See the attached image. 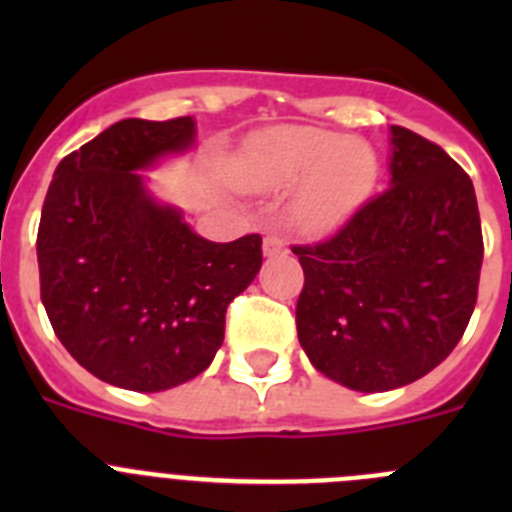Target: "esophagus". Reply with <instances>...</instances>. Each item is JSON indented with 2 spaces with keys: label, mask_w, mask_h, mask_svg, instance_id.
<instances>
[{
  "label": "esophagus",
  "mask_w": 512,
  "mask_h": 512,
  "mask_svg": "<svg viewBox=\"0 0 512 512\" xmlns=\"http://www.w3.org/2000/svg\"><path fill=\"white\" fill-rule=\"evenodd\" d=\"M284 253V243L279 241L277 235H266L264 238V256H279Z\"/></svg>",
  "instance_id": "1"
}]
</instances>
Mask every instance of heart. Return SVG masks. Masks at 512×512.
Segmentation results:
<instances>
[{
    "label": "heart",
    "mask_w": 512,
    "mask_h": 512,
    "mask_svg": "<svg viewBox=\"0 0 512 512\" xmlns=\"http://www.w3.org/2000/svg\"><path fill=\"white\" fill-rule=\"evenodd\" d=\"M235 179L261 192L300 184L289 200V220L302 233L323 235L346 225L366 205L377 187L379 161L361 138L307 125H279L248 140Z\"/></svg>",
    "instance_id": "obj_1"
}]
</instances>
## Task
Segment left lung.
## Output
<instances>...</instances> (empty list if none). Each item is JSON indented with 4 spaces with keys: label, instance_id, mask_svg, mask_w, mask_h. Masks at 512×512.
<instances>
[{
    "label": "left lung",
    "instance_id": "obj_1",
    "mask_svg": "<svg viewBox=\"0 0 512 512\" xmlns=\"http://www.w3.org/2000/svg\"><path fill=\"white\" fill-rule=\"evenodd\" d=\"M390 189L333 238L295 246L305 271L297 338L310 364L356 392L405 387L454 351L474 312L482 225L449 153L390 128Z\"/></svg>",
    "mask_w": 512,
    "mask_h": 512
}]
</instances>
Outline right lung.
<instances>
[{
    "label": "right lung",
    "mask_w": 512,
    "mask_h": 512,
    "mask_svg": "<svg viewBox=\"0 0 512 512\" xmlns=\"http://www.w3.org/2000/svg\"><path fill=\"white\" fill-rule=\"evenodd\" d=\"M197 146L194 117L120 120L56 166L38 230L40 297L87 372L133 392L202 374L225 310L261 269V235L212 243L146 171Z\"/></svg>",
    "instance_id": "obj_1"
}]
</instances>
